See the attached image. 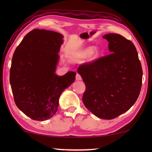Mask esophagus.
<instances>
[{"mask_svg": "<svg viewBox=\"0 0 152 152\" xmlns=\"http://www.w3.org/2000/svg\"><path fill=\"white\" fill-rule=\"evenodd\" d=\"M76 79L77 80H81L82 77H81L80 75L79 74H77L76 76Z\"/></svg>", "mask_w": 152, "mask_h": 152, "instance_id": "1", "label": "esophagus"}]
</instances>
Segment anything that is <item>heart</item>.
<instances>
[{
  "mask_svg": "<svg viewBox=\"0 0 152 152\" xmlns=\"http://www.w3.org/2000/svg\"><path fill=\"white\" fill-rule=\"evenodd\" d=\"M92 51V48H86V50L84 51V54H85V55H89V54H91Z\"/></svg>",
  "mask_w": 152,
  "mask_h": 152,
  "instance_id": "heart-1",
  "label": "heart"
}]
</instances>
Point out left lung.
Instances as JSON below:
<instances>
[{"label": "left lung", "instance_id": "left-lung-1", "mask_svg": "<svg viewBox=\"0 0 152 152\" xmlns=\"http://www.w3.org/2000/svg\"><path fill=\"white\" fill-rule=\"evenodd\" d=\"M110 54L78 68L86 86L84 104L95 116L113 119L128 110L137 101L143 71L133 43L116 33L104 35Z\"/></svg>", "mask_w": 152, "mask_h": 152}]
</instances>
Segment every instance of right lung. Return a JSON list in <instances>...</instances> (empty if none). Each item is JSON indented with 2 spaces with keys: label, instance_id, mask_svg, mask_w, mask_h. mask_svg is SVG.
<instances>
[{
  "label": "right lung",
  "instance_id": "obj_1",
  "mask_svg": "<svg viewBox=\"0 0 152 152\" xmlns=\"http://www.w3.org/2000/svg\"><path fill=\"white\" fill-rule=\"evenodd\" d=\"M63 35L45 29L28 33L15 50L10 69V83L17 107L35 121L55 115L59 98L76 79V72L55 74Z\"/></svg>",
  "mask_w": 152,
  "mask_h": 152
}]
</instances>
